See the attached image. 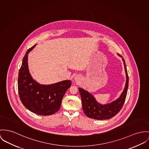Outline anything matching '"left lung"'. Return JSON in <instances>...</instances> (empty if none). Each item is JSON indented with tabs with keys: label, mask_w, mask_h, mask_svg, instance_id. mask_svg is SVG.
Listing matches in <instances>:
<instances>
[{
	"label": "left lung",
	"mask_w": 149,
	"mask_h": 149,
	"mask_svg": "<svg viewBox=\"0 0 149 149\" xmlns=\"http://www.w3.org/2000/svg\"><path fill=\"white\" fill-rule=\"evenodd\" d=\"M118 55L123 58L126 77L125 87L119 98L112 103L102 105L97 103L90 93L83 88H78L81 96L83 110L84 114L89 118L98 120L111 118L120 112L125 103L129 85V77L125 60L121 56L118 54Z\"/></svg>",
	"instance_id": "left-lung-1"
}]
</instances>
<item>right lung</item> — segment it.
I'll use <instances>...</instances> for the list:
<instances>
[{"label":"right lung","mask_w":149,"mask_h":149,"mask_svg":"<svg viewBox=\"0 0 149 149\" xmlns=\"http://www.w3.org/2000/svg\"><path fill=\"white\" fill-rule=\"evenodd\" d=\"M36 45L29 48L23 58L19 72L18 92L22 103L37 115L49 116L59 110L63 97L71 81L63 80L50 85L37 83L31 77L28 66V54Z\"/></svg>","instance_id":"add662e5"}]
</instances>
